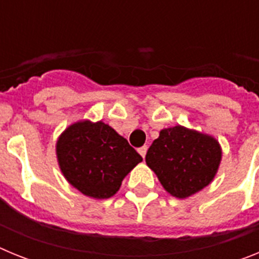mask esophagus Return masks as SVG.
<instances>
[{"label":"esophagus","mask_w":259,"mask_h":259,"mask_svg":"<svg viewBox=\"0 0 259 259\" xmlns=\"http://www.w3.org/2000/svg\"><path fill=\"white\" fill-rule=\"evenodd\" d=\"M146 152H148V146H146V145H144V146H141V148H139V153H140V155L143 158H145Z\"/></svg>","instance_id":"obj_1"}]
</instances>
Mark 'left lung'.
<instances>
[{
  "label": "left lung",
  "mask_w": 259,
  "mask_h": 259,
  "mask_svg": "<svg viewBox=\"0 0 259 259\" xmlns=\"http://www.w3.org/2000/svg\"><path fill=\"white\" fill-rule=\"evenodd\" d=\"M221 159V145L214 137L183 125L162 130L145 157L163 188L176 198H187L209 185Z\"/></svg>",
  "instance_id": "obj_1"
}]
</instances>
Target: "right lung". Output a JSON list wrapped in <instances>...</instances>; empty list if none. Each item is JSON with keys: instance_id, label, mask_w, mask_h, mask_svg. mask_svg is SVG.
<instances>
[{"instance_id": "right-lung-1", "label": "right lung", "mask_w": 259, "mask_h": 259, "mask_svg": "<svg viewBox=\"0 0 259 259\" xmlns=\"http://www.w3.org/2000/svg\"><path fill=\"white\" fill-rule=\"evenodd\" d=\"M56 150L66 180L98 200L114 196L127 174L143 161L124 137L101 120L71 124L59 136Z\"/></svg>"}]
</instances>
